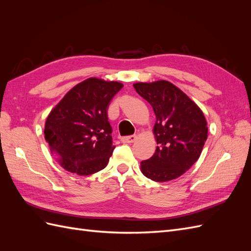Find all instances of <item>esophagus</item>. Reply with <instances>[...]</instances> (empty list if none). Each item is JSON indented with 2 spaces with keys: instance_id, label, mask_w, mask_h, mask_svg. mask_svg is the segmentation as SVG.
<instances>
[{
  "instance_id": "esophagus-1",
  "label": "esophagus",
  "mask_w": 251,
  "mask_h": 251,
  "mask_svg": "<svg viewBox=\"0 0 251 251\" xmlns=\"http://www.w3.org/2000/svg\"><path fill=\"white\" fill-rule=\"evenodd\" d=\"M137 138V135H130V136H125V137H121V142L124 143H132Z\"/></svg>"
}]
</instances>
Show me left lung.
<instances>
[{
    "label": "left lung",
    "instance_id": "obj_1",
    "mask_svg": "<svg viewBox=\"0 0 251 251\" xmlns=\"http://www.w3.org/2000/svg\"><path fill=\"white\" fill-rule=\"evenodd\" d=\"M134 88L156 115L155 154L141 161L147 178L165 182L183 175L198 160L207 139V123L191 98L166 80L137 82Z\"/></svg>",
    "mask_w": 251,
    "mask_h": 251
}]
</instances>
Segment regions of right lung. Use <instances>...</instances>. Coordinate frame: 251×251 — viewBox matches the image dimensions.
Returning a JSON list of instances; mask_svg holds the SVG:
<instances>
[{"label": "right lung", "instance_id": "right-lung-1", "mask_svg": "<svg viewBox=\"0 0 251 251\" xmlns=\"http://www.w3.org/2000/svg\"><path fill=\"white\" fill-rule=\"evenodd\" d=\"M123 87L117 81L88 78L73 87L50 112L45 138L65 170L87 176L107 166L115 149L108 108Z\"/></svg>", "mask_w": 251, "mask_h": 251}]
</instances>
